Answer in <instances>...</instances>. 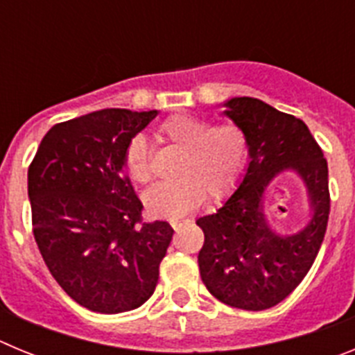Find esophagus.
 Returning a JSON list of instances; mask_svg holds the SVG:
<instances>
[{
  "label": "esophagus",
  "mask_w": 355,
  "mask_h": 355,
  "mask_svg": "<svg viewBox=\"0 0 355 355\" xmlns=\"http://www.w3.org/2000/svg\"><path fill=\"white\" fill-rule=\"evenodd\" d=\"M171 225H172V227H174V229H178V227H180V225H181V220H171Z\"/></svg>",
  "instance_id": "obj_1"
}]
</instances>
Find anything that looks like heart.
<instances>
[{
  "instance_id": "b5f03b06",
  "label": "heart",
  "mask_w": 355,
  "mask_h": 355,
  "mask_svg": "<svg viewBox=\"0 0 355 355\" xmlns=\"http://www.w3.org/2000/svg\"><path fill=\"white\" fill-rule=\"evenodd\" d=\"M162 139L181 147L172 174L175 180L149 188L144 202L150 215L180 218L192 211L202 199H220L236 184L245 165L247 140L234 124L209 126L205 119L172 115L158 128ZM126 171L137 183L150 180L147 146L135 137L126 149Z\"/></svg>"
}]
</instances>
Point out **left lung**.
Here are the masks:
<instances>
[{"instance_id":"1","label":"left lung","mask_w":355,"mask_h":355,"mask_svg":"<svg viewBox=\"0 0 355 355\" xmlns=\"http://www.w3.org/2000/svg\"><path fill=\"white\" fill-rule=\"evenodd\" d=\"M222 106L245 135L249 163L233 196L197 220L205 233L197 261L213 297L238 309L263 311L299 286L324 241L331 208L327 162L300 119L256 97H233ZM286 170L306 187L310 216L299 232L281 235L268 224L264 197Z\"/></svg>"}]
</instances>
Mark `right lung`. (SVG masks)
<instances>
[{"instance_id": "right-lung-1", "label": "right lung", "mask_w": 355, "mask_h": 355, "mask_svg": "<svg viewBox=\"0 0 355 355\" xmlns=\"http://www.w3.org/2000/svg\"><path fill=\"white\" fill-rule=\"evenodd\" d=\"M158 110L108 108L44 135L28 168L33 234L62 290L90 311L137 309L158 284L174 229L140 224L142 202L124 174L131 140Z\"/></svg>"}]
</instances>
